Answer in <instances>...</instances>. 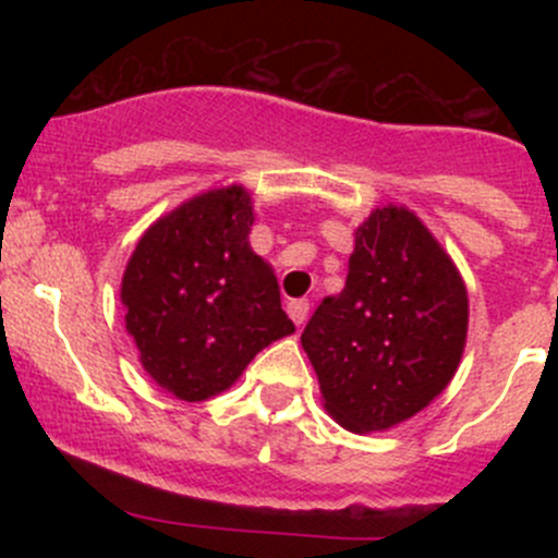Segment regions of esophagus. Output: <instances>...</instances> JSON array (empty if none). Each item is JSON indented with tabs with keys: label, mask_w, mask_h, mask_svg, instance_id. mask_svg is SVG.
<instances>
[{
	"label": "esophagus",
	"mask_w": 558,
	"mask_h": 558,
	"mask_svg": "<svg viewBox=\"0 0 558 558\" xmlns=\"http://www.w3.org/2000/svg\"><path fill=\"white\" fill-rule=\"evenodd\" d=\"M286 311H289L291 320H294L296 326H302L307 320V313H311V302H307V300H291Z\"/></svg>",
	"instance_id": "1"
}]
</instances>
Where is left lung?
I'll list each match as a JSON object with an SVG mask.
<instances>
[{
	"mask_svg": "<svg viewBox=\"0 0 558 558\" xmlns=\"http://www.w3.org/2000/svg\"><path fill=\"white\" fill-rule=\"evenodd\" d=\"M466 318L464 280L429 229L378 207L356 229L345 289L302 331L326 410L359 435L413 418L451 384Z\"/></svg>",
	"mask_w": 558,
	"mask_h": 558,
	"instance_id": "1",
	"label": "left lung"
}]
</instances>
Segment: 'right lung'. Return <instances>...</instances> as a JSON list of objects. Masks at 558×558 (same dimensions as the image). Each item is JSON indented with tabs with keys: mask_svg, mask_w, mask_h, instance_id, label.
Wrapping results in <instances>:
<instances>
[{
	"mask_svg": "<svg viewBox=\"0 0 558 558\" xmlns=\"http://www.w3.org/2000/svg\"><path fill=\"white\" fill-rule=\"evenodd\" d=\"M251 227L245 189L207 191L159 218L123 272L140 362L185 402L227 391L262 348L294 331L272 269L247 243Z\"/></svg>",
	"mask_w": 558,
	"mask_h": 558,
	"instance_id": "right-lung-1",
	"label": "right lung"
}]
</instances>
